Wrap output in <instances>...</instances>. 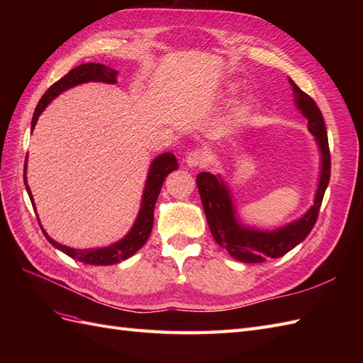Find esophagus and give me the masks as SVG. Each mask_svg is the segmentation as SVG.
Returning <instances> with one entry per match:
<instances>
[{
  "instance_id": "esophagus-1",
  "label": "esophagus",
  "mask_w": 363,
  "mask_h": 363,
  "mask_svg": "<svg viewBox=\"0 0 363 363\" xmlns=\"http://www.w3.org/2000/svg\"><path fill=\"white\" fill-rule=\"evenodd\" d=\"M206 155L200 150H192L191 152H188V156H186L184 162L188 164L189 168H200L206 163Z\"/></svg>"
}]
</instances>
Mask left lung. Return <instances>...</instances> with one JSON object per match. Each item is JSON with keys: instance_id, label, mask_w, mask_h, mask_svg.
Wrapping results in <instances>:
<instances>
[{"instance_id": "left-lung-1", "label": "left lung", "mask_w": 363, "mask_h": 363, "mask_svg": "<svg viewBox=\"0 0 363 363\" xmlns=\"http://www.w3.org/2000/svg\"><path fill=\"white\" fill-rule=\"evenodd\" d=\"M289 83L294 91L295 106L307 118V128L313 135L320 150V179L315 200L304 215L274 230L247 225L240 221L233 192L221 175L212 172H200L196 175V186L213 239L233 259L244 263H260L267 259L281 257L303 242L316 223L324 192L330 182L332 163L323 113L312 98L303 92L292 79H289Z\"/></svg>"}]
</instances>
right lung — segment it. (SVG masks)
I'll return each mask as SVG.
<instances>
[{
	"instance_id": "add662e5",
	"label": "right lung",
	"mask_w": 363,
	"mask_h": 363,
	"mask_svg": "<svg viewBox=\"0 0 363 363\" xmlns=\"http://www.w3.org/2000/svg\"><path fill=\"white\" fill-rule=\"evenodd\" d=\"M118 71L106 67V65L101 63H83L80 67H77L71 69L67 75H63L59 82L54 83L50 89L43 94L40 98L39 104L36 106V111L33 113L31 119V131L35 130V125L38 123V119L40 113L45 111V107L54 100V98L59 96L62 92L71 89L74 86H79L83 83H89V82H98V83H108V84H115L118 83ZM28 159V156H27ZM27 159L24 164V184L26 189L28 192V196L31 200L33 208L36 211L35 200H33V194L27 184ZM179 168V163L172 152H162L160 156H157L155 160L151 162L150 169L147 174V182L144 186V192H142V201L139 207V213L135 219V224L131 225L128 230V233L123 238L116 240V242L107 245V247H96V248H86V250H77L71 248L67 245H62L56 240L51 239L43 227L42 228L43 235L48 239V242L60 250L65 255H68L69 257L87 263V265H115V263L123 262L128 257L135 255L136 251H139L144 244L148 240L150 233L152 230V223H155V206L157 201V196L160 194L163 180L168 177V174L175 171Z\"/></svg>"
}]
</instances>
